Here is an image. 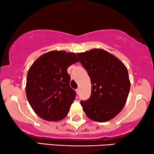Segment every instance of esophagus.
I'll return each instance as SVG.
<instances>
[{
    "mask_svg": "<svg viewBox=\"0 0 154 154\" xmlns=\"http://www.w3.org/2000/svg\"><path fill=\"white\" fill-rule=\"evenodd\" d=\"M79 91H80V90H79V88H77V94H79Z\"/></svg>",
    "mask_w": 154,
    "mask_h": 154,
    "instance_id": "esophagus-1",
    "label": "esophagus"
}]
</instances>
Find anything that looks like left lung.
Segmentation results:
<instances>
[{
	"label": "left lung",
	"mask_w": 154,
	"mask_h": 154,
	"mask_svg": "<svg viewBox=\"0 0 154 154\" xmlns=\"http://www.w3.org/2000/svg\"><path fill=\"white\" fill-rule=\"evenodd\" d=\"M77 55L88 72L92 85L89 99L80 102L84 112L95 122L112 119L124 108L129 95L130 81L126 66L102 49H92Z\"/></svg>",
	"instance_id": "left-lung-1"
}]
</instances>
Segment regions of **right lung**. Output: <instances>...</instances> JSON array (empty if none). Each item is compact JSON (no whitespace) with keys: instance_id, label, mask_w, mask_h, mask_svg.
<instances>
[{"instance_id":"right-lung-1","label":"right lung","mask_w":154,"mask_h":154,"mask_svg":"<svg viewBox=\"0 0 154 154\" xmlns=\"http://www.w3.org/2000/svg\"><path fill=\"white\" fill-rule=\"evenodd\" d=\"M79 62L73 52L50 51L38 57L29 69L25 91L31 107L46 121L67 115L76 93L69 86L67 68Z\"/></svg>"}]
</instances>
